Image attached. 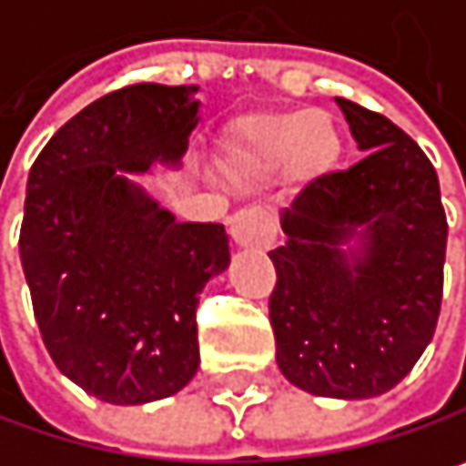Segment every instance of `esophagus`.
<instances>
[{
	"instance_id": "obj_1",
	"label": "esophagus",
	"mask_w": 466,
	"mask_h": 466,
	"mask_svg": "<svg viewBox=\"0 0 466 466\" xmlns=\"http://www.w3.org/2000/svg\"><path fill=\"white\" fill-rule=\"evenodd\" d=\"M229 234L239 248H267L275 237V221L264 208H245L229 221Z\"/></svg>"
}]
</instances>
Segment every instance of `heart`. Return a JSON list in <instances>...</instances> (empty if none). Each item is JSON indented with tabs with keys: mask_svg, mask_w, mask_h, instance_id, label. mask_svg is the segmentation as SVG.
Listing matches in <instances>:
<instances>
[{
	"mask_svg": "<svg viewBox=\"0 0 466 466\" xmlns=\"http://www.w3.org/2000/svg\"><path fill=\"white\" fill-rule=\"evenodd\" d=\"M339 153L342 135L329 113H258L237 121L221 156V169L237 183L261 180L286 164L299 177H319L337 164Z\"/></svg>",
	"mask_w": 466,
	"mask_h": 466,
	"instance_id": "obj_1",
	"label": "heart"
}]
</instances>
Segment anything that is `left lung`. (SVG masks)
Masks as SVG:
<instances>
[{
	"mask_svg": "<svg viewBox=\"0 0 466 466\" xmlns=\"http://www.w3.org/2000/svg\"><path fill=\"white\" fill-rule=\"evenodd\" d=\"M337 105L367 156L310 180L283 213L269 321L294 386L367 400L394 389L434 334L448 221L419 142L380 113ZM356 231L362 248L348 262L339 245Z\"/></svg>",
	"mask_w": 466,
	"mask_h": 466,
	"instance_id": "left-lung-1",
	"label": "left lung"
}]
</instances>
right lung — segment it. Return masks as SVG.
Instances as JSON below:
<instances>
[{"label": "right lung", "instance_id": "1", "mask_svg": "<svg viewBox=\"0 0 466 466\" xmlns=\"http://www.w3.org/2000/svg\"><path fill=\"white\" fill-rule=\"evenodd\" d=\"M194 91L135 83L105 94L29 172L18 248L43 342L69 380L110 405L172 397L197 375L199 294L229 267L221 224H177L121 175L180 161Z\"/></svg>", "mask_w": 466, "mask_h": 466}]
</instances>
